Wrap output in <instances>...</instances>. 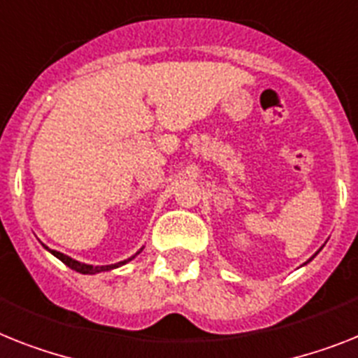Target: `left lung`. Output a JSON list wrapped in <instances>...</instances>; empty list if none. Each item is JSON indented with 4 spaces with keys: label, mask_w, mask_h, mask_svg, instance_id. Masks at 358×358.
Masks as SVG:
<instances>
[{
    "label": "left lung",
    "mask_w": 358,
    "mask_h": 358,
    "mask_svg": "<svg viewBox=\"0 0 358 358\" xmlns=\"http://www.w3.org/2000/svg\"><path fill=\"white\" fill-rule=\"evenodd\" d=\"M315 256H317V254H315ZM315 256H313V258H315ZM313 258H311V259H313ZM311 259H309V262H311ZM309 262H306V264H309Z\"/></svg>",
    "instance_id": "obj_1"
}]
</instances>
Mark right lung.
Here are the masks:
<instances>
[{
    "label": "right lung",
    "mask_w": 358,
    "mask_h": 358,
    "mask_svg": "<svg viewBox=\"0 0 358 358\" xmlns=\"http://www.w3.org/2000/svg\"><path fill=\"white\" fill-rule=\"evenodd\" d=\"M43 247H45V245H43ZM45 249L49 250V252H51L52 256H56V258L60 259V262H64V264H66L67 267L73 268V271H76V273H80V274H96V273H104V271H111V268H117V267H120V265H126V264H128V262H131V259L135 258V256H137V254L141 252V250H143V249H141L137 254H135V256H131V258H128V259H124V262H119V264L90 265V264H82V262H76V259H73V258H71V256H66V254L58 252V250H51V249H49V247H45Z\"/></svg>",
    "instance_id": "1"
}]
</instances>
